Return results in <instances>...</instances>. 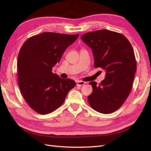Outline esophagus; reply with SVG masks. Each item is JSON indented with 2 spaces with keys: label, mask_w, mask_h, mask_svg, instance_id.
<instances>
[{
  "label": "esophagus",
  "mask_w": 151,
  "mask_h": 151,
  "mask_svg": "<svg viewBox=\"0 0 151 151\" xmlns=\"http://www.w3.org/2000/svg\"><path fill=\"white\" fill-rule=\"evenodd\" d=\"M86 84V82H84V81H76V84L77 86H83L84 84Z\"/></svg>",
  "instance_id": "esophagus-1"
}]
</instances>
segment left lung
<instances>
[{
    "instance_id": "obj_1",
    "label": "left lung",
    "mask_w": 151,
    "mask_h": 151,
    "mask_svg": "<svg viewBox=\"0 0 151 151\" xmlns=\"http://www.w3.org/2000/svg\"><path fill=\"white\" fill-rule=\"evenodd\" d=\"M81 40L92 49L94 67L106 72L98 86L89 83L93 90L88 102L98 112L111 113L122 106L132 88L137 67L133 48L124 35L107 29L85 33Z\"/></svg>"
}]
</instances>
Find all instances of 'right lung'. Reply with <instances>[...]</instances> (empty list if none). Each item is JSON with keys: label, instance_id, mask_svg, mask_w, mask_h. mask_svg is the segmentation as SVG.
Returning a JSON list of instances; mask_svg holds the SVG:
<instances>
[{"label": "right lung", "instance_id": "right-lung-1", "mask_svg": "<svg viewBox=\"0 0 151 151\" xmlns=\"http://www.w3.org/2000/svg\"><path fill=\"white\" fill-rule=\"evenodd\" d=\"M78 36L45 32L31 36L21 47L17 63L18 84L27 103L38 113L55 110L75 87V81L62 79L52 71Z\"/></svg>", "mask_w": 151, "mask_h": 151}]
</instances>
